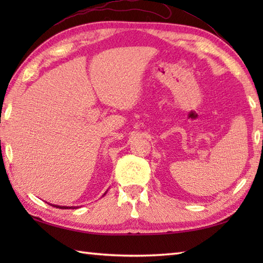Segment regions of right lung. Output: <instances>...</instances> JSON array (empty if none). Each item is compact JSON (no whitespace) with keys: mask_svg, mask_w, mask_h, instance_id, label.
<instances>
[{"mask_svg":"<svg viewBox=\"0 0 263 263\" xmlns=\"http://www.w3.org/2000/svg\"><path fill=\"white\" fill-rule=\"evenodd\" d=\"M105 194H106V192L104 193V195ZM104 195H103V197H104ZM48 204H51V203H48ZM51 205L55 206V208H60V209H70V208L74 209V208H78V206H66V205H57V204H51Z\"/></svg>","mask_w":263,"mask_h":263,"instance_id":"right-lung-1","label":"right lung"}]
</instances>
